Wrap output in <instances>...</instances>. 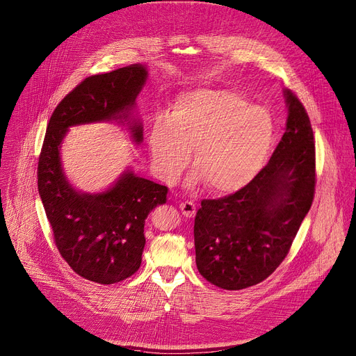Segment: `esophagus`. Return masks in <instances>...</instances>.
Wrapping results in <instances>:
<instances>
[{
	"instance_id": "obj_1",
	"label": "esophagus",
	"mask_w": 356,
	"mask_h": 356,
	"mask_svg": "<svg viewBox=\"0 0 356 356\" xmlns=\"http://www.w3.org/2000/svg\"><path fill=\"white\" fill-rule=\"evenodd\" d=\"M180 211L184 216L188 218H192L196 215V204L191 200H186V202H181L180 203Z\"/></svg>"
}]
</instances>
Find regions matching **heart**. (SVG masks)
I'll return each mask as SVG.
<instances>
[{
	"label": "heart",
	"instance_id": "b5f03b06",
	"mask_svg": "<svg viewBox=\"0 0 356 356\" xmlns=\"http://www.w3.org/2000/svg\"><path fill=\"white\" fill-rule=\"evenodd\" d=\"M275 136L270 112L250 105L229 89L203 88L184 92L168 117H159L149 129V152L159 176L175 183L191 161L196 173L191 184L207 183L218 195L234 193L250 184L264 167Z\"/></svg>",
	"mask_w": 356,
	"mask_h": 356
}]
</instances>
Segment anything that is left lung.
I'll use <instances>...</instances> for the list:
<instances>
[{"instance_id": "8db88e82", "label": "left lung", "mask_w": 356, "mask_h": 356, "mask_svg": "<svg viewBox=\"0 0 356 356\" xmlns=\"http://www.w3.org/2000/svg\"><path fill=\"white\" fill-rule=\"evenodd\" d=\"M286 133L268 164L238 192L204 199L195 218L199 273L225 290L266 280L283 263L314 196L316 157L307 112L284 90Z\"/></svg>"}]
</instances>
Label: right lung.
<instances>
[{"mask_svg": "<svg viewBox=\"0 0 356 356\" xmlns=\"http://www.w3.org/2000/svg\"><path fill=\"white\" fill-rule=\"evenodd\" d=\"M147 74L136 63L86 78L53 111L39 159V195L56 247L74 273L98 284L120 283L140 268L145 219L165 203L168 189L127 167L106 191L81 192L65 175L60 148L70 127L97 122L124 125L141 144L134 109Z\"/></svg>", "mask_w": 356, "mask_h": 356, "instance_id": "add662e5", "label": "right lung"}]
</instances>
